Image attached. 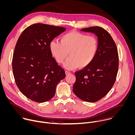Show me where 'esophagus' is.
Instances as JSON below:
<instances>
[{
  "instance_id": "obj_1",
  "label": "esophagus",
  "mask_w": 135,
  "mask_h": 135,
  "mask_svg": "<svg viewBox=\"0 0 135 135\" xmlns=\"http://www.w3.org/2000/svg\"><path fill=\"white\" fill-rule=\"evenodd\" d=\"M65 73H66V75H67L70 74V73L69 71H66Z\"/></svg>"
}]
</instances>
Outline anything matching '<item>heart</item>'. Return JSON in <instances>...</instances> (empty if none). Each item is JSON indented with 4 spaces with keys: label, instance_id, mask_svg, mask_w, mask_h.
<instances>
[{
    "label": "heart",
    "instance_id": "heart-1",
    "mask_svg": "<svg viewBox=\"0 0 135 135\" xmlns=\"http://www.w3.org/2000/svg\"><path fill=\"white\" fill-rule=\"evenodd\" d=\"M60 42L52 40L49 43L52 56L58 64H62L69 54L64 64L67 69L84 68L94 60L98 49V41L93 35L71 31L60 37Z\"/></svg>",
    "mask_w": 135,
    "mask_h": 135
}]
</instances>
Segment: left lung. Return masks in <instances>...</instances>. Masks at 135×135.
Wrapping results in <instances>:
<instances>
[{"label": "left lung", "mask_w": 135, "mask_h": 135, "mask_svg": "<svg viewBox=\"0 0 135 135\" xmlns=\"http://www.w3.org/2000/svg\"><path fill=\"white\" fill-rule=\"evenodd\" d=\"M81 31L98 36V49L90 65L75 72L73 91L81 100L95 102L108 94L115 81L119 67L118 49L113 39L104 28L93 26Z\"/></svg>", "instance_id": "8db88e82"}]
</instances>
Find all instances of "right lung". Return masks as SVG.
<instances>
[{
  "label": "right lung",
  "instance_id": "add662e5",
  "mask_svg": "<svg viewBox=\"0 0 135 135\" xmlns=\"http://www.w3.org/2000/svg\"><path fill=\"white\" fill-rule=\"evenodd\" d=\"M66 28L42 23L26 28L20 36L13 54L12 68L16 84L28 99L47 102L55 94L65 70L52 57L49 43Z\"/></svg>",
  "mask_w": 135,
  "mask_h": 135
}]
</instances>
